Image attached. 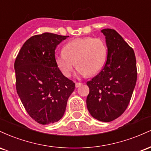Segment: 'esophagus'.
Listing matches in <instances>:
<instances>
[{"instance_id": "obj_1", "label": "esophagus", "mask_w": 151, "mask_h": 151, "mask_svg": "<svg viewBox=\"0 0 151 151\" xmlns=\"http://www.w3.org/2000/svg\"><path fill=\"white\" fill-rule=\"evenodd\" d=\"M81 83H79V82H77V83H75V86L77 88H78V87H79V86H81Z\"/></svg>"}]
</instances>
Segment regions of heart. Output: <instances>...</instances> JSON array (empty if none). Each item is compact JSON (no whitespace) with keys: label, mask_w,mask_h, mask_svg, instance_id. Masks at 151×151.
I'll return each instance as SVG.
<instances>
[{"label":"heart","mask_w":151,"mask_h":151,"mask_svg":"<svg viewBox=\"0 0 151 151\" xmlns=\"http://www.w3.org/2000/svg\"><path fill=\"white\" fill-rule=\"evenodd\" d=\"M107 58V47L99 38H77L64 46L63 52L55 55L57 67L66 77H70L74 66L79 76L93 75L101 70Z\"/></svg>","instance_id":"obj_1"}]
</instances>
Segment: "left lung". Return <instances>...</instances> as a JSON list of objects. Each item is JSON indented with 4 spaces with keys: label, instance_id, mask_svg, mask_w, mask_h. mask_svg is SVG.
Segmentation results:
<instances>
[{
    "label": "left lung",
    "instance_id": "obj_1",
    "mask_svg": "<svg viewBox=\"0 0 151 151\" xmlns=\"http://www.w3.org/2000/svg\"><path fill=\"white\" fill-rule=\"evenodd\" d=\"M108 53L100 73L86 82L88 111L94 119L109 122L125 111L137 80L134 51L115 30L103 29Z\"/></svg>",
    "mask_w": 151,
    "mask_h": 151
}]
</instances>
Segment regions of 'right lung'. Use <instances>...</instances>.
<instances>
[{
	"label": "right lung",
	"instance_id": "1",
	"mask_svg": "<svg viewBox=\"0 0 151 151\" xmlns=\"http://www.w3.org/2000/svg\"><path fill=\"white\" fill-rule=\"evenodd\" d=\"M68 37L50 32L32 36L15 60L17 93L30 117L42 125L62 119L75 87L55 61L56 47Z\"/></svg>",
	"mask_w": 151,
	"mask_h": 151
}]
</instances>
